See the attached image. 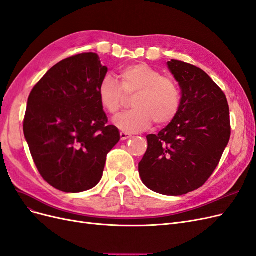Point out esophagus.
Segmentation results:
<instances>
[{
	"label": "esophagus",
	"mask_w": 256,
	"mask_h": 256,
	"mask_svg": "<svg viewBox=\"0 0 256 256\" xmlns=\"http://www.w3.org/2000/svg\"><path fill=\"white\" fill-rule=\"evenodd\" d=\"M120 140H128V138H130L132 136L131 134H126V132H120Z\"/></svg>",
	"instance_id": "1"
}]
</instances>
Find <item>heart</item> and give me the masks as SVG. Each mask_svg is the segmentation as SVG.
Wrapping results in <instances>:
<instances>
[{"mask_svg":"<svg viewBox=\"0 0 256 256\" xmlns=\"http://www.w3.org/2000/svg\"><path fill=\"white\" fill-rule=\"evenodd\" d=\"M120 86L110 75L102 77L98 94L102 107L116 116L125 102L126 95H134V109L114 118V125L126 134H136L152 126H165L174 120L180 109L181 92L172 78L146 64H136L120 71Z\"/></svg>","mask_w":256,"mask_h":256,"instance_id":"obj_1","label":"heart"}]
</instances>
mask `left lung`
<instances>
[{
  "label": "left lung",
  "mask_w": 256,
  "mask_h": 256,
  "mask_svg": "<svg viewBox=\"0 0 256 256\" xmlns=\"http://www.w3.org/2000/svg\"><path fill=\"white\" fill-rule=\"evenodd\" d=\"M167 66L181 89L180 109L158 134L146 136L138 174L149 190L180 196L215 170L230 140V112L224 93L204 71L174 59Z\"/></svg>",
  "instance_id": "8db88e82"
}]
</instances>
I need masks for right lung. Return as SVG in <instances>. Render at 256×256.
<instances>
[{
    "mask_svg": "<svg viewBox=\"0 0 256 256\" xmlns=\"http://www.w3.org/2000/svg\"><path fill=\"white\" fill-rule=\"evenodd\" d=\"M108 68L95 52L66 58L50 68L32 90L24 136L34 162L52 188L66 192L93 188L108 152L120 138L108 125L98 89Z\"/></svg>",
    "mask_w": 256,
    "mask_h": 256,
    "instance_id": "1",
    "label": "right lung"
}]
</instances>
